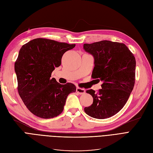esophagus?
Listing matches in <instances>:
<instances>
[{
  "mask_svg": "<svg viewBox=\"0 0 153 153\" xmlns=\"http://www.w3.org/2000/svg\"><path fill=\"white\" fill-rule=\"evenodd\" d=\"M76 92H78L79 94H84L85 92V90L84 89H82V88L77 87L76 88Z\"/></svg>",
  "mask_w": 153,
  "mask_h": 153,
  "instance_id": "obj_1",
  "label": "esophagus"
}]
</instances>
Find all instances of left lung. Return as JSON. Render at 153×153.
<instances>
[{
	"mask_svg": "<svg viewBox=\"0 0 153 153\" xmlns=\"http://www.w3.org/2000/svg\"><path fill=\"white\" fill-rule=\"evenodd\" d=\"M84 48L94 58L91 77L103 82L102 89L97 92L92 89L86 91L93 98V103L84 108V111L93 118L110 117L123 108L133 89L135 56L124 43L107 40L85 43Z\"/></svg>",
	"mask_w": 153,
	"mask_h": 153,
	"instance_id": "8db88e82",
	"label": "left lung"
}]
</instances>
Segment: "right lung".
<instances>
[{"instance_id": "right-lung-1", "label": "right lung", "mask_w": 153, "mask_h": 153, "mask_svg": "<svg viewBox=\"0 0 153 153\" xmlns=\"http://www.w3.org/2000/svg\"><path fill=\"white\" fill-rule=\"evenodd\" d=\"M70 45L45 38H36L22 47L15 63L18 91L31 113L43 119L61 114L69 94L76 91L71 83L62 85L51 75L61 64Z\"/></svg>"}]
</instances>
